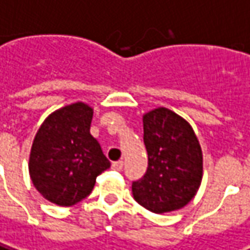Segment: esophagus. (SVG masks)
<instances>
[{
    "instance_id": "34e87169",
    "label": "esophagus",
    "mask_w": 250,
    "mask_h": 250,
    "mask_svg": "<svg viewBox=\"0 0 250 250\" xmlns=\"http://www.w3.org/2000/svg\"><path fill=\"white\" fill-rule=\"evenodd\" d=\"M122 168H123V161H115V163H112V169L120 171Z\"/></svg>"
}]
</instances>
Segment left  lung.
<instances>
[{"instance_id":"8db88e82","label":"left lung","mask_w":250,"mask_h":250,"mask_svg":"<svg viewBox=\"0 0 250 250\" xmlns=\"http://www.w3.org/2000/svg\"><path fill=\"white\" fill-rule=\"evenodd\" d=\"M147 171L132 183L134 200L154 213L183 208L203 181V150L190 123L159 106L144 113Z\"/></svg>"}]
</instances>
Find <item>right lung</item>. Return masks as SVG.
Wrapping results in <instances>:
<instances>
[{
	"instance_id": "obj_1",
	"label": "right lung",
	"mask_w": 250,
	"mask_h": 250,
	"mask_svg": "<svg viewBox=\"0 0 250 250\" xmlns=\"http://www.w3.org/2000/svg\"><path fill=\"white\" fill-rule=\"evenodd\" d=\"M93 108L78 103L56 109L32 141L28 172L40 194L60 207H71L91 193L98 175L111 167L91 134Z\"/></svg>"
}]
</instances>
